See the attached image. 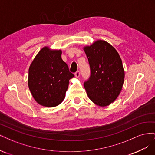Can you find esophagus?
<instances>
[{"mask_svg":"<svg viewBox=\"0 0 155 155\" xmlns=\"http://www.w3.org/2000/svg\"><path fill=\"white\" fill-rule=\"evenodd\" d=\"M79 76H80V72H79V71H77L76 73H75V77L76 78H79Z\"/></svg>","mask_w":155,"mask_h":155,"instance_id":"esophagus-1","label":"esophagus"}]
</instances>
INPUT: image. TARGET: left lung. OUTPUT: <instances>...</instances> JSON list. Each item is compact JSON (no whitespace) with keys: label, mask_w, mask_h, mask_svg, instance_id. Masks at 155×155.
<instances>
[{"label":"left lung","mask_w":155,"mask_h":155,"mask_svg":"<svg viewBox=\"0 0 155 155\" xmlns=\"http://www.w3.org/2000/svg\"><path fill=\"white\" fill-rule=\"evenodd\" d=\"M83 49L91 71L90 79L84 83L88 97L100 107L109 105L120 95L124 83L120 56L114 46L104 40H97Z\"/></svg>","instance_id":"1"}]
</instances>
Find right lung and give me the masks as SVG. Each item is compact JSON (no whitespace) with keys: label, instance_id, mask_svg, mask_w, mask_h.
<instances>
[{"label":"right lung","instance_id":"obj_1","mask_svg":"<svg viewBox=\"0 0 155 155\" xmlns=\"http://www.w3.org/2000/svg\"><path fill=\"white\" fill-rule=\"evenodd\" d=\"M62 50L46 46L35 55L28 70V85L37 104L54 107L65 97L69 80L74 78L61 58Z\"/></svg>","mask_w":155,"mask_h":155}]
</instances>
